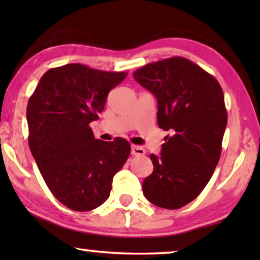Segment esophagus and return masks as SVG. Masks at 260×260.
<instances>
[{"label": "esophagus", "mask_w": 260, "mask_h": 260, "mask_svg": "<svg viewBox=\"0 0 260 260\" xmlns=\"http://www.w3.org/2000/svg\"><path fill=\"white\" fill-rule=\"evenodd\" d=\"M131 154L134 156H143L145 154V150L140 145H133L131 147Z\"/></svg>", "instance_id": "34e87169"}]
</instances>
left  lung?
Masks as SVG:
<instances>
[{
	"mask_svg": "<svg viewBox=\"0 0 260 260\" xmlns=\"http://www.w3.org/2000/svg\"><path fill=\"white\" fill-rule=\"evenodd\" d=\"M157 99V124L169 131L161 156L150 155L154 172L143 181L151 204L179 209L197 199L214 173L227 124L219 81L182 56L163 59L134 72Z\"/></svg>",
	"mask_w": 260,
	"mask_h": 260,
	"instance_id": "left-lung-1",
	"label": "left lung"
}]
</instances>
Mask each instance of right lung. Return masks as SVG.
Wrapping results in <instances>:
<instances>
[{
	"label": "right lung",
	"mask_w": 260,
	"mask_h": 260,
	"mask_svg": "<svg viewBox=\"0 0 260 260\" xmlns=\"http://www.w3.org/2000/svg\"><path fill=\"white\" fill-rule=\"evenodd\" d=\"M126 76L67 63L48 70L28 101L31 155L52 194L73 211L104 204L113 176L130 155L126 140H95L90 127L104 110L109 92Z\"/></svg>",
	"instance_id": "obj_1"
}]
</instances>
